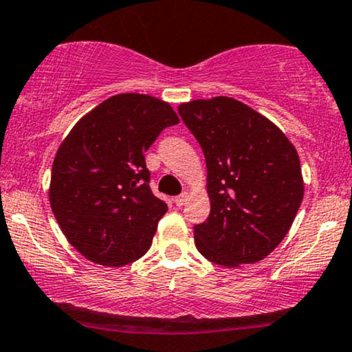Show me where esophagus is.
<instances>
[{
	"instance_id": "1",
	"label": "esophagus",
	"mask_w": 352,
	"mask_h": 352,
	"mask_svg": "<svg viewBox=\"0 0 352 352\" xmlns=\"http://www.w3.org/2000/svg\"><path fill=\"white\" fill-rule=\"evenodd\" d=\"M173 201H175L177 206H184V204L188 201V193H186V191H184V193L179 195V197H175V199H173Z\"/></svg>"
}]
</instances>
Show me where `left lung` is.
Here are the masks:
<instances>
[{
    "mask_svg": "<svg viewBox=\"0 0 352 352\" xmlns=\"http://www.w3.org/2000/svg\"><path fill=\"white\" fill-rule=\"evenodd\" d=\"M179 113L208 168L211 212L193 228L198 252L228 268L263 260L286 237L304 198L296 148L232 97L186 102Z\"/></svg>",
    "mask_w": 352,
    "mask_h": 352,
    "instance_id": "obj_1",
    "label": "left lung"
}]
</instances>
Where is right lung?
Listing matches in <instances>:
<instances>
[{
	"mask_svg": "<svg viewBox=\"0 0 352 352\" xmlns=\"http://www.w3.org/2000/svg\"><path fill=\"white\" fill-rule=\"evenodd\" d=\"M179 122L167 102L118 94L84 115L58 148L52 211L87 260L123 266L149 250L167 204L151 191L144 153Z\"/></svg>",
	"mask_w": 352,
	"mask_h": 352,
	"instance_id": "add662e5",
	"label": "right lung"
}]
</instances>
